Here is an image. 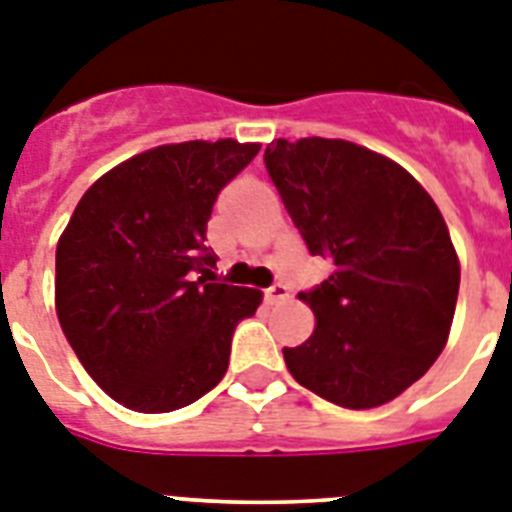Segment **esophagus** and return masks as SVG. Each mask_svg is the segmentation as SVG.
Returning <instances> with one entry per match:
<instances>
[{
	"instance_id": "obj_1",
	"label": "esophagus",
	"mask_w": 512,
	"mask_h": 512,
	"mask_svg": "<svg viewBox=\"0 0 512 512\" xmlns=\"http://www.w3.org/2000/svg\"><path fill=\"white\" fill-rule=\"evenodd\" d=\"M289 299V289L284 284H273L270 289H265V302L268 305H278V302H286Z\"/></svg>"
}]
</instances>
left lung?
I'll return each instance as SVG.
<instances>
[{"label": "left lung", "mask_w": 512, "mask_h": 512, "mask_svg": "<svg viewBox=\"0 0 512 512\" xmlns=\"http://www.w3.org/2000/svg\"><path fill=\"white\" fill-rule=\"evenodd\" d=\"M265 168L310 255L334 265L299 294L315 328L286 347V368L334 405L392 402L434 365L458 305L460 260L439 207L402 165L344 139H273Z\"/></svg>", "instance_id": "obj_1"}]
</instances>
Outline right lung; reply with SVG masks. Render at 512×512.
<instances>
[{
  "label": "right lung",
  "instance_id": "1",
  "mask_svg": "<svg viewBox=\"0 0 512 512\" xmlns=\"http://www.w3.org/2000/svg\"><path fill=\"white\" fill-rule=\"evenodd\" d=\"M260 144H160L86 189L57 242L54 307L99 389L136 413L191 405L228 371L263 292L218 284L205 247L218 191Z\"/></svg>",
  "mask_w": 512,
  "mask_h": 512
}]
</instances>
